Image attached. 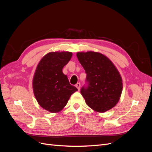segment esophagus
<instances>
[{"label": "esophagus", "instance_id": "esophagus-1", "mask_svg": "<svg viewBox=\"0 0 152 152\" xmlns=\"http://www.w3.org/2000/svg\"><path fill=\"white\" fill-rule=\"evenodd\" d=\"M75 86L77 87V88L78 89V90H80V83H77L76 85H75Z\"/></svg>", "mask_w": 152, "mask_h": 152}]
</instances>
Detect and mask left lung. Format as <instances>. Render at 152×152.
Here are the masks:
<instances>
[{"label":"left lung","instance_id":"8db88e82","mask_svg":"<svg viewBox=\"0 0 152 152\" xmlns=\"http://www.w3.org/2000/svg\"><path fill=\"white\" fill-rule=\"evenodd\" d=\"M77 56L86 73V85L80 89L86 104L101 113L114 107L122 91V80L117 69L99 53H77Z\"/></svg>","mask_w":152,"mask_h":152}]
</instances>
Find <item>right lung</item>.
<instances>
[{
	"label": "right lung",
	"instance_id": "1",
	"mask_svg": "<svg viewBox=\"0 0 152 152\" xmlns=\"http://www.w3.org/2000/svg\"><path fill=\"white\" fill-rule=\"evenodd\" d=\"M72 56L70 52L49 53L42 58L35 70L34 95L40 107L51 113L61 111L70 96L78 91L62 71Z\"/></svg>",
	"mask_w": 152,
	"mask_h": 152
}]
</instances>
